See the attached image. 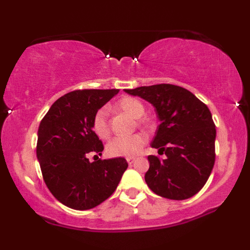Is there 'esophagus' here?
<instances>
[{"label": "esophagus", "mask_w": 250, "mask_h": 250, "mask_svg": "<svg viewBox=\"0 0 250 250\" xmlns=\"http://www.w3.org/2000/svg\"><path fill=\"white\" fill-rule=\"evenodd\" d=\"M126 160H127V163L129 164V165H132V164L135 162V158H133V157H129V158H126Z\"/></svg>", "instance_id": "esophagus-1"}]
</instances>
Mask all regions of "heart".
Here are the masks:
<instances>
[{
	"mask_svg": "<svg viewBox=\"0 0 250 250\" xmlns=\"http://www.w3.org/2000/svg\"><path fill=\"white\" fill-rule=\"evenodd\" d=\"M115 107L126 112L133 118H140L145 114V105L138 99L124 97L116 102ZM92 127L100 139H107L110 134L108 121V109L102 107L94 114ZM146 138L142 133L128 136H116L107 145V153L110 157H135L146 145Z\"/></svg>",
	"mask_w": 250,
	"mask_h": 250,
	"instance_id": "1",
	"label": "heart"
}]
</instances>
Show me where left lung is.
I'll return each mask as SVG.
<instances>
[{"label": "left lung", "mask_w": 250, "mask_h": 250, "mask_svg": "<svg viewBox=\"0 0 250 250\" xmlns=\"http://www.w3.org/2000/svg\"><path fill=\"white\" fill-rule=\"evenodd\" d=\"M155 107L160 124L151 146L166 159L149 156L145 180L160 197L183 200L199 192L215 163L216 128L209 109L186 88L158 84L125 90Z\"/></svg>", "instance_id": "left-lung-1"}]
</instances>
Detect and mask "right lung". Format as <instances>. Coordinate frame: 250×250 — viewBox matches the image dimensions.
Returning <instances> with one entry per match:
<instances>
[{"mask_svg": "<svg viewBox=\"0 0 250 250\" xmlns=\"http://www.w3.org/2000/svg\"><path fill=\"white\" fill-rule=\"evenodd\" d=\"M119 90H78L51 105L37 132L36 155L50 192L77 210L97 207L114 193L128 164L125 158L97 160L104 151L92 127L94 114Z\"/></svg>", "mask_w": 250, "mask_h": 250, "instance_id": "obj_1", "label": "right lung"}]
</instances>
